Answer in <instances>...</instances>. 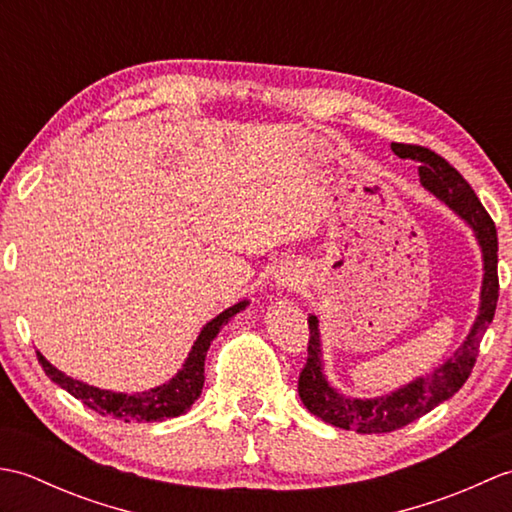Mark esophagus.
Instances as JSON below:
<instances>
[{
  "label": "esophagus",
  "instance_id": "1",
  "mask_svg": "<svg viewBox=\"0 0 512 512\" xmlns=\"http://www.w3.org/2000/svg\"><path fill=\"white\" fill-rule=\"evenodd\" d=\"M273 281H275V288H277L279 292H292L295 288H299L301 275H299V270H297L295 266L286 264V266H281V268L277 270Z\"/></svg>",
  "mask_w": 512,
  "mask_h": 512
}]
</instances>
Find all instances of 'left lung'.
<instances>
[{
    "label": "left lung",
    "mask_w": 512,
    "mask_h": 512,
    "mask_svg": "<svg viewBox=\"0 0 512 512\" xmlns=\"http://www.w3.org/2000/svg\"><path fill=\"white\" fill-rule=\"evenodd\" d=\"M391 151L398 158H409L420 162V184L429 193L447 204L460 220L471 228L475 244L482 253V286L480 306H477L475 321L469 334L458 350L447 361L438 365L433 372L409 380L387 394L358 398L343 394L336 389L328 374H325L323 343L317 314H308L310 343L308 363L299 376V398L314 416L345 431L356 433H389L405 424L422 418L440 402L449 400L460 391L471 376L477 350L484 332L491 325L497 308V231L482 202L477 200L475 191L469 187L458 171H455L442 156L433 154L431 149L418 145L391 143Z\"/></svg>",
    "instance_id": "obj_1"
}]
</instances>
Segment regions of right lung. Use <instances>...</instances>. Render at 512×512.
I'll use <instances>...</instances> for the list:
<instances>
[{
  "instance_id": "obj_1",
  "label": "right lung",
  "mask_w": 512,
  "mask_h": 512,
  "mask_svg": "<svg viewBox=\"0 0 512 512\" xmlns=\"http://www.w3.org/2000/svg\"><path fill=\"white\" fill-rule=\"evenodd\" d=\"M250 306V299L237 301L235 306L226 308L224 312L217 314L209 323L200 330L198 339L193 341L191 350L184 358L182 367L176 372V376H171L167 383H162L158 387H151L140 391V394H125V391H114V389H101L83 383V380H76L65 376L61 369L54 367L46 356L37 352L39 363L43 367V372L57 383L59 387L68 389L74 398H79L83 405H88L101 416H114L123 422H156V420H167V418H176L180 413L191 409L195 400L202 394V385H204V358L213 339L224 325L231 321L235 314L246 310Z\"/></svg>"
}]
</instances>
